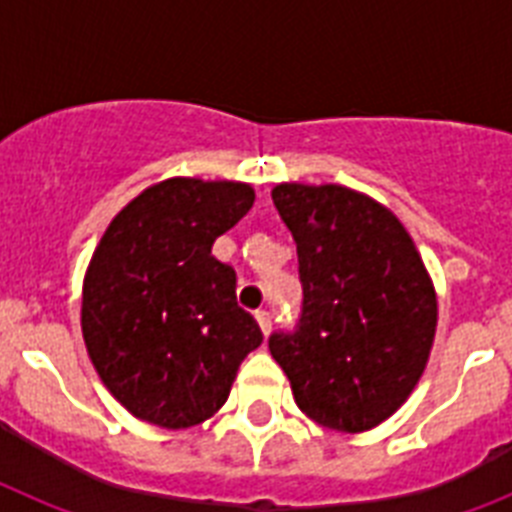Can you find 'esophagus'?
I'll list each match as a JSON object with an SVG mask.
<instances>
[{
	"label": "esophagus",
	"instance_id": "obj_1",
	"mask_svg": "<svg viewBox=\"0 0 512 512\" xmlns=\"http://www.w3.org/2000/svg\"><path fill=\"white\" fill-rule=\"evenodd\" d=\"M255 319H257V324H260V329H263V335H271V313L257 311Z\"/></svg>",
	"mask_w": 512,
	"mask_h": 512
}]
</instances>
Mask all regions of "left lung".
<instances>
[{
    "instance_id": "8db88e82",
    "label": "left lung",
    "mask_w": 512,
    "mask_h": 512,
    "mask_svg": "<svg viewBox=\"0 0 512 512\" xmlns=\"http://www.w3.org/2000/svg\"><path fill=\"white\" fill-rule=\"evenodd\" d=\"M297 244L303 313L268 340L313 422L361 433L420 382L436 337V289L393 212L345 185L271 191Z\"/></svg>"
}]
</instances>
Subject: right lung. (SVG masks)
Wrapping results in <instances>:
<instances>
[{
	"mask_svg": "<svg viewBox=\"0 0 512 512\" xmlns=\"http://www.w3.org/2000/svg\"><path fill=\"white\" fill-rule=\"evenodd\" d=\"M252 204L247 183L170 177L135 196L92 252L84 345L103 385L138 420L167 430L209 420L263 342L236 303V271L212 255Z\"/></svg>",
	"mask_w": 512,
	"mask_h": 512,
	"instance_id": "1",
	"label": "right lung"
}]
</instances>
